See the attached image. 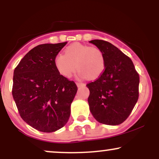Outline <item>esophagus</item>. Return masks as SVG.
<instances>
[{
  "mask_svg": "<svg viewBox=\"0 0 159 159\" xmlns=\"http://www.w3.org/2000/svg\"><path fill=\"white\" fill-rule=\"evenodd\" d=\"M76 84H77V86L78 87H85V84H84V83H80V82H77V83H76Z\"/></svg>",
  "mask_w": 159,
  "mask_h": 159,
  "instance_id": "esophagus-1",
  "label": "esophagus"
}]
</instances>
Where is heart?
Returning a JSON list of instances; mask_svg holds the SVG:
<instances>
[{
    "label": "heart",
    "mask_w": 159,
    "mask_h": 159,
    "mask_svg": "<svg viewBox=\"0 0 159 159\" xmlns=\"http://www.w3.org/2000/svg\"><path fill=\"white\" fill-rule=\"evenodd\" d=\"M54 65L58 72L65 78H70L77 66L80 78L87 76L90 79H96L103 73L105 61L98 48L74 43L65 49L64 54L55 57Z\"/></svg>",
    "instance_id": "1"
}]
</instances>
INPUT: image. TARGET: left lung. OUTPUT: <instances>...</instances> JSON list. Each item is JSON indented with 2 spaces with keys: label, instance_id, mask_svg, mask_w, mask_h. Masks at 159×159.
<instances>
[{
  "label": "left lung",
  "instance_id": "1",
  "mask_svg": "<svg viewBox=\"0 0 159 159\" xmlns=\"http://www.w3.org/2000/svg\"><path fill=\"white\" fill-rule=\"evenodd\" d=\"M102 52L105 61L103 73L87 87L88 103L93 117L100 123L116 125L123 123L139 96V75L132 60L108 42L90 41Z\"/></svg>",
  "mask_w": 159,
  "mask_h": 159
}]
</instances>
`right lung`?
<instances>
[{
    "label": "right lung",
    "instance_id": "1",
    "mask_svg": "<svg viewBox=\"0 0 159 159\" xmlns=\"http://www.w3.org/2000/svg\"><path fill=\"white\" fill-rule=\"evenodd\" d=\"M66 43L37 45L14 70L12 93L20 116L39 132H55L70 116L78 87L61 75L54 65L55 57Z\"/></svg>",
    "mask_w": 159,
    "mask_h": 159
}]
</instances>
